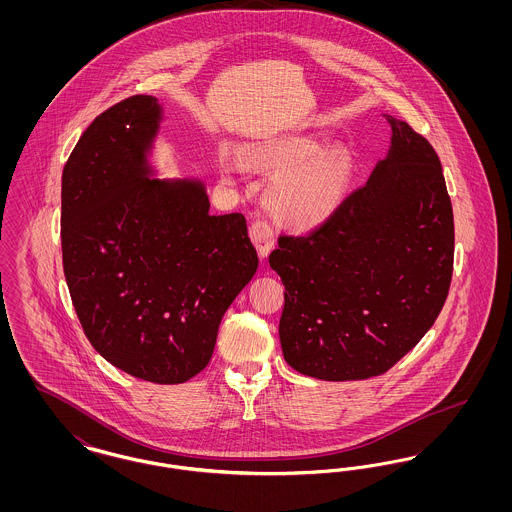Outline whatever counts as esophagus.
<instances>
[{"instance_id":"obj_1","label":"esophagus","mask_w":512,"mask_h":512,"mask_svg":"<svg viewBox=\"0 0 512 512\" xmlns=\"http://www.w3.org/2000/svg\"><path fill=\"white\" fill-rule=\"evenodd\" d=\"M249 238L257 247L261 259H267L268 253L272 251L274 242H276V234H274V228L270 226V222L263 219L253 220L251 228H249Z\"/></svg>"}]
</instances>
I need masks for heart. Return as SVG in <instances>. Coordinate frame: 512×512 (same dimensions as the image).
I'll return each instance as SVG.
<instances>
[{
	"label": "heart",
	"mask_w": 512,
	"mask_h": 512,
	"mask_svg": "<svg viewBox=\"0 0 512 512\" xmlns=\"http://www.w3.org/2000/svg\"><path fill=\"white\" fill-rule=\"evenodd\" d=\"M317 140L284 138L268 142L253 155L259 163L282 174L272 188V205L284 217L301 226L328 219L340 205L347 184V165L341 149H326L315 155ZM240 165L222 161V172L234 176Z\"/></svg>",
	"instance_id": "obj_1"
}]
</instances>
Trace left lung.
Here are the masks:
<instances>
[{"label": "left lung", "mask_w": 512, "mask_h": 512, "mask_svg": "<svg viewBox=\"0 0 512 512\" xmlns=\"http://www.w3.org/2000/svg\"><path fill=\"white\" fill-rule=\"evenodd\" d=\"M365 186L268 257L284 292L278 334L293 370L328 382L388 372L436 322L453 276L455 224L438 153L405 121Z\"/></svg>", "instance_id": "1"}]
</instances>
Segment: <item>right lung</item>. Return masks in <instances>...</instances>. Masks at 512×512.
<instances>
[{"label":"right lung","instance_id":"add662e5","mask_svg":"<svg viewBox=\"0 0 512 512\" xmlns=\"http://www.w3.org/2000/svg\"><path fill=\"white\" fill-rule=\"evenodd\" d=\"M159 122L157 99L132 96L80 136L61 180L63 270L105 361L182 384L209 365L220 320L259 259L244 215H211L201 182L149 178Z\"/></svg>","mask_w":512,"mask_h":512}]
</instances>
